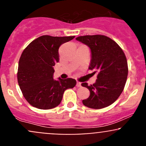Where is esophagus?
<instances>
[{"mask_svg": "<svg viewBox=\"0 0 146 146\" xmlns=\"http://www.w3.org/2000/svg\"><path fill=\"white\" fill-rule=\"evenodd\" d=\"M76 86H77L78 88H80V87H81V83H80V82H77V84H76Z\"/></svg>", "mask_w": 146, "mask_h": 146, "instance_id": "34e87169", "label": "esophagus"}]
</instances>
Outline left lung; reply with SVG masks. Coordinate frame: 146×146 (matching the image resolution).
<instances>
[{
    "instance_id": "8db88e82",
    "label": "left lung",
    "mask_w": 146,
    "mask_h": 146,
    "mask_svg": "<svg viewBox=\"0 0 146 146\" xmlns=\"http://www.w3.org/2000/svg\"><path fill=\"white\" fill-rule=\"evenodd\" d=\"M90 48V70L97 73L96 82L82 87L90 90V96L82 104L92 109H102L111 105L123 92L128 76L126 56L119 46L104 35H85L76 38Z\"/></svg>"
}]
</instances>
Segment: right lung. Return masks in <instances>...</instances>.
<instances>
[{
    "label": "right lung",
    "instance_id": "1",
    "mask_svg": "<svg viewBox=\"0 0 146 146\" xmlns=\"http://www.w3.org/2000/svg\"><path fill=\"white\" fill-rule=\"evenodd\" d=\"M71 36L44 35L32 41L20 56L17 81L28 102L41 110L57 107L62 100L64 91L74 88L73 78L54 80L55 64L59 61L60 46L74 39Z\"/></svg>",
    "mask_w": 146,
    "mask_h": 146
}]
</instances>
